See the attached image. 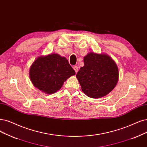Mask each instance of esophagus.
I'll use <instances>...</instances> for the list:
<instances>
[{"instance_id":"34e87169","label":"esophagus","mask_w":147,"mask_h":147,"mask_svg":"<svg viewBox=\"0 0 147 147\" xmlns=\"http://www.w3.org/2000/svg\"><path fill=\"white\" fill-rule=\"evenodd\" d=\"M73 69H74V70L75 71L76 73H78V67L77 66H74V67H73Z\"/></svg>"}]
</instances>
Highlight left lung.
I'll use <instances>...</instances> for the list:
<instances>
[{"instance_id":"1","label":"left lung","mask_w":147,"mask_h":147,"mask_svg":"<svg viewBox=\"0 0 147 147\" xmlns=\"http://www.w3.org/2000/svg\"><path fill=\"white\" fill-rule=\"evenodd\" d=\"M76 78L82 91L89 97L100 98L115 88L119 79L116 63L107 54L90 53L84 58Z\"/></svg>"}]
</instances>
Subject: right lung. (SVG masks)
Listing matches in <instances>:
<instances>
[{"label": "right lung", "instance_id": "1", "mask_svg": "<svg viewBox=\"0 0 147 147\" xmlns=\"http://www.w3.org/2000/svg\"><path fill=\"white\" fill-rule=\"evenodd\" d=\"M76 73L68 60L58 54L38 57L30 69V78L36 88L46 94L61 88L64 82Z\"/></svg>", "mask_w": 147, "mask_h": 147}]
</instances>
